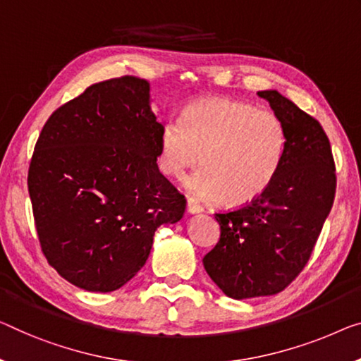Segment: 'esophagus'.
I'll use <instances>...</instances> for the list:
<instances>
[{
  "instance_id": "obj_1",
  "label": "esophagus",
  "mask_w": 361,
  "mask_h": 361,
  "mask_svg": "<svg viewBox=\"0 0 361 361\" xmlns=\"http://www.w3.org/2000/svg\"><path fill=\"white\" fill-rule=\"evenodd\" d=\"M186 207H188V212H190V214H199V212L204 211V207L201 206V204H199L197 201H195V199H191V197L188 199Z\"/></svg>"
}]
</instances>
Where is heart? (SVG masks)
<instances>
[{"label": "heart", "mask_w": 361, "mask_h": 361, "mask_svg": "<svg viewBox=\"0 0 361 361\" xmlns=\"http://www.w3.org/2000/svg\"><path fill=\"white\" fill-rule=\"evenodd\" d=\"M287 134L272 110L233 99H206L186 105L178 121H169L159 137V169L180 180L201 159L188 180L192 195L230 206L259 197L281 169Z\"/></svg>", "instance_id": "1"}]
</instances>
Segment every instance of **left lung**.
<instances>
[{"label":"left lung","mask_w":361,"mask_h":361,"mask_svg":"<svg viewBox=\"0 0 361 361\" xmlns=\"http://www.w3.org/2000/svg\"><path fill=\"white\" fill-rule=\"evenodd\" d=\"M281 116L287 147L272 185L250 204L217 212L220 240L204 269L230 298L269 297L308 262L336 196V164L319 121L277 90L257 92Z\"/></svg>","instance_id":"obj_1"}]
</instances>
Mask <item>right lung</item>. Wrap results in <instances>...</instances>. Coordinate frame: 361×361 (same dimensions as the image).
<instances>
[{
    "mask_svg": "<svg viewBox=\"0 0 361 361\" xmlns=\"http://www.w3.org/2000/svg\"><path fill=\"white\" fill-rule=\"evenodd\" d=\"M149 82L92 84L51 113L32 155L29 195L48 264L89 292H113L146 264L154 233L186 199L160 173L164 125Z\"/></svg>",
    "mask_w": 361,
    "mask_h": 361,
    "instance_id": "right-lung-1",
    "label": "right lung"
}]
</instances>
